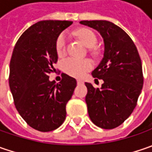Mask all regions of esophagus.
I'll use <instances>...</instances> for the list:
<instances>
[{
	"mask_svg": "<svg viewBox=\"0 0 152 152\" xmlns=\"http://www.w3.org/2000/svg\"><path fill=\"white\" fill-rule=\"evenodd\" d=\"M77 84L78 85H81V84H84V81L82 79H77Z\"/></svg>",
	"mask_w": 152,
	"mask_h": 152,
	"instance_id": "obj_1",
	"label": "esophagus"
}]
</instances>
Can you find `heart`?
Returning <instances> with one entry per match:
<instances>
[{
  "mask_svg": "<svg viewBox=\"0 0 152 152\" xmlns=\"http://www.w3.org/2000/svg\"><path fill=\"white\" fill-rule=\"evenodd\" d=\"M75 35L89 47H94L97 43L96 34L89 28H79L75 31ZM67 36L65 34H61L56 41V50L59 56H62L66 51ZM62 67L66 73L73 77H82L86 72L92 68V63L88 59L79 60L69 57L62 61Z\"/></svg>",
  "mask_w": 152,
  "mask_h": 152,
  "instance_id": "heart-1",
  "label": "heart"
}]
</instances>
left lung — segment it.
<instances>
[{
  "label": "left lung",
  "instance_id": "left-lung-1",
  "mask_svg": "<svg viewBox=\"0 0 152 152\" xmlns=\"http://www.w3.org/2000/svg\"><path fill=\"white\" fill-rule=\"evenodd\" d=\"M80 23L97 30L104 39V56L91 73L104 83L101 89L85 83V102L93 124L112 129L121 125L137 105L144 82L141 60L134 43L120 27L106 20Z\"/></svg>",
  "mask_w": 152,
  "mask_h": 152
}]
</instances>
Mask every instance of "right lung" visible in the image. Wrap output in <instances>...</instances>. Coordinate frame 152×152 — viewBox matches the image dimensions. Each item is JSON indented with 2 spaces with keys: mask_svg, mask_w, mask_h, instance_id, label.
Masks as SVG:
<instances>
[{
  "mask_svg": "<svg viewBox=\"0 0 152 152\" xmlns=\"http://www.w3.org/2000/svg\"><path fill=\"white\" fill-rule=\"evenodd\" d=\"M72 23L39 21L23 33L15 45L10 61V90L18 113L39 131H52L62 124L66 105L77 85L76 79L65 73L58 84L49 80L58 58L56 39Z\"/></svg>",
  "mask_w": 152,
  "mask_h": 152,
  "instance_id": "obj_1",
  "label": "right lung"
}]
</instances>
